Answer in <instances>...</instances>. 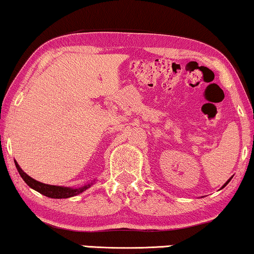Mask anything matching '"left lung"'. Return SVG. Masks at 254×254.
<instances>
[{
	"label": "left lung",
	"instance_id": "1",
	"mask_svg": "<svg viewBox=\"0 0 254 254\" xmlns=\"http://www.w3.org/2000/svg\"><path fill=\"white\" fill-rule=\"evenodd\" d=\"M229 182H230V179H229V180H228V182L224 184V185H223V187H225V186H227V185H228V183H229ZM223 187H222V189H223Z\"/></svg>",
	"mask_w": 254,
	"mask_h": 254
}]
</instances>
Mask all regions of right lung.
I'll use <instances>...</instances> for the list:
<instances>
[{
	"label": "right lung",
	"instance_id": "obj_1",
	"mask_svg": "<svg viewBox=\"0 0 254 254\" xmlns=\"http://www.w3.org/2000/svg\"><path fill=\"white\" fill-rule=\"evenodd\" d=\"M16 164L17 171L19 172L20 177H22L24 182H25L27 185H29L31 189L36 190L37 192H39L43 194V195H46L48 197H53V199H67V197L77 195V194L84 192L86 189H89L90 186L92 185L91 184H88V185H84L79 189H69V187H64V186H54V185H47V184L37 182L33 178H31L30 176H27L25 172L23 171L22 169L19 168V165Z\"/></svg>",
	"mask_w": 254,
	"mask_h": 254
}]
</instances>
